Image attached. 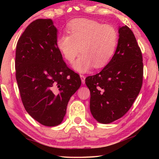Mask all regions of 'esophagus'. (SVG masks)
<instances>
[{"label": "esophagus", "instance_id": "34e87169", "mask_svg": "<svg viewBox=\"0 0 159 159\" xmlns=\"http://www.w3.org/2000/svg\"><path fill=\"white\" fill-rule=\"evenodd\" d=\"M80 79H81V81H82V83H83V84H84V83H85V76H84V75H83V74H80Z\"/></svg>", "mask_w": 159, "mask_h": 159}]
</instances>
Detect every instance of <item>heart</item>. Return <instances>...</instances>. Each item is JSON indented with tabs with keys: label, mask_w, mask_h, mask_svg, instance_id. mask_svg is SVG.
<instances>
[{
	"label": "heart",
	"mask_w": 159,
	"mask_h": 159,
	"mask_svg": "<svg viewBox=\"0 0 159 159\" xmlns=\"http://www.w3.org/2000/svg\"><path fill=\"white\" fill-rule=\"evenodd\" d=\"M66 30L69 35H60L56 45L69 62L74 60L80 48L81 55L73 64L76 71L84 73L94 66L102 68L114 56L118 35L113 26L88 19H76L69 24Z\"/></svg>",
	"instance_id": "heart-1"
}]
</instances>
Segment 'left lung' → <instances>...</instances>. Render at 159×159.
Wrapping results in <instances>:
<instances>
[{"label":"left lung","mask_w":159,"mask_h":159,"mask_svg":"<svg viewBox=\"0 0 159 159\" xmlns=\"http://www.w3.org/2000/svg\"><path fill=\"white\" fill-rule=\"evenodd\" d=\"M119 39L107 66L85 79L90 92V109L94 118L107 124L128 112L140 92L143 62L135 36L127 26L118 29Z\"/></svg>","instance_id":"left-lung-1"}]
</instances>
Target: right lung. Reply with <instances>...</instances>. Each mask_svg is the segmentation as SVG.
<instances>
[{"mask_svg": "<svg viewBox=\"0 0 159 159\" xmlns=\"http://www.w3.org/2000/svg\"><path fill=\"white\" fill-rule=\"evenodd\" d=\"M57 29L50 19H39L19 39L15 69L26 111L41 124L56 126L66 114L70 98L81 85L79 75L64 62L56 45Z\"/></svg>", "mask_w": 159, "mask_h": 159, "instance_id": "right-lung-1", "label": "right lung"}]
</instances>
